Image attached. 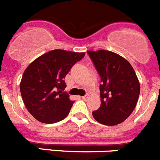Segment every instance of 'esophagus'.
I'll list each match as a JSON object with an SVG mask.
<instances>
[{
    "label": "esophagus",
    "instance_id": "34e87169",
    "mask_svg": "<svg viewBox=\"0 0 160 160\" xmlns=\"http://www.w3.org/2000/svg\"><path fill=\"white\" fill-rule=\"evenodd\" d=\"M89 97H90V96H89V95L87 94V95H85V96H82V99H83V100H88L89 99Z\"/></svg>",
    "mask_w": 160,
    "mask_h": 160
}]
</instances>
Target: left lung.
I'll return each instance as SVG.
<instances>
[{"instance_id":"obj_1","label":"left lung","mask_w":160,"mask_h":160,"mask_svg":"<svg viewBox=\"0 0 160 160\" xmlns=\"http://www.w3.org/2000/svg\"><path fill=\"white\" fill-rule=\"evenodd\" d=\"M101 83L100 107L92 112L96 121L113 126L122 123L135 109L140 85L130 63L116 53L107 50L88 51Z\"/></svg>"}]
</instances>
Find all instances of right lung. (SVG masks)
<instances>
[{"mask_svg": "<svg viewBox=\"0 0 160 160\" xmlns=\"http://www.w3.org/2000/svg\"><path fill=\"white\" fill-rule=\"evenodd\" d=\"M84 55V52L52 50L25 69L20 84L21 94L26 108L38 121L54 123L69 114L74 101L63 92L66 88L64 79Z\"/></svg>", "mask_w": 160, "mask_h": 160, "instance_id": "right-lung-1", "label": "right lung"}]
</instances>
